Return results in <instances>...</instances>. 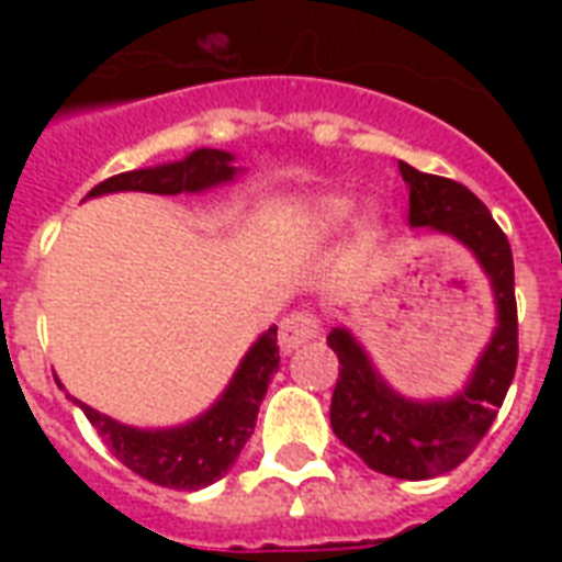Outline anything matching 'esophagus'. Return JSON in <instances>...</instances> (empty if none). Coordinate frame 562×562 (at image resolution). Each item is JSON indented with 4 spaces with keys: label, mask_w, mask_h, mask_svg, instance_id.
Segmentation results:
<instances>
[{
    "label": "esophagus",
    "mask_w": 562,
    "mask_h": 562,
    "mask_svg": "<svg viewBox=\"0 0 562 562\" xmlns=\"http://www.w3.org/2000/svg\"><path fill=\"white\" fill-rule=\"evenodd\" d=\"M317 333H321V321H317V315H312V312H291V315H285L280 321V347L285 352L297 350V347H303L306 341H312V338H317Z\"/></svg>",
    "instance_id": "34e87169"
}]
</instances>
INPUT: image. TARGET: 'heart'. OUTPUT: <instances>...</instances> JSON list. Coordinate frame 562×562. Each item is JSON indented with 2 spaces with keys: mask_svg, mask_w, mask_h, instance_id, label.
Listing matches in <instances>:
<instances>
[{
  "mask_svg": "<svg viewBox=\"0 0 562 562\" xmlns=\"http://www.w3.org/2000/svg\"><path fill=\"white\" fill-rule=\"evenodd\" d=\"M352 206H356V203H352V198H347V194H321V198H315V203H312V210H308V224H312L315 233H329V229H335L338 224H344V221L350 218ZM379 229H382V224H379V218H375L373 212L361 215L359 236L364 238V241L379 236Z\"/></svg>",
  "mask_w": 562,
  "mask_h": 562,
  "instance_id": "b5f03b06",
  "label": "heart"
}]
</instances>
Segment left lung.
<instances>
[{"mask_svg": "<svg viewBox=\"0 0 562 562\" xmlns=\"http://www.w3.org/2000/svg\"><path fill=\"white\" fill-rule=\"evenodd\" d=\"M408 183L411 227H431L467 245L487 271L498 306V329L470 384L454 400L411 402L379 379L347 329L326 344L341 361L333 391V431L370 470L393 479L423 481L454 470L493 426L514 382L519 359V321L514 294V254L490 210L467 187L400 162Z\"/></svg>", "mask_w": 562, "mask_h": 562, "instance_id": "1", "label": "left lung"}]
</instances>
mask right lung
<instances>
[{"mask_svg": "<svg viewBox=\"0 0 562 562\" xmlns=\"http://www.w3.org/2000/svg\"><path fill=\"white\" fill-rule=\"evenodd\" d=\"M233 175L236 169L227 151L201 148L180 162L108 178L92 189L90 198L108 192H201L215 183L233 180ZM277 370H280V347H277V326H271L238 364L224 396L189 426L139 431V428L122 426L116 419L104 417L83 402H75L81 405L110 452L116 454V461L125 463L127 470L160 487L201 490L218 481L245 449L254 435L256 414L268 393V382Z\"/></svg>", "mask_w": 562, "mask_h": 562, "instance_id": "add662e5", "label": "right lung"}]
</instances>
